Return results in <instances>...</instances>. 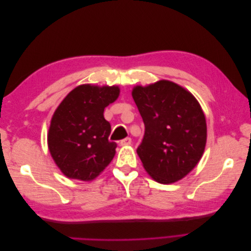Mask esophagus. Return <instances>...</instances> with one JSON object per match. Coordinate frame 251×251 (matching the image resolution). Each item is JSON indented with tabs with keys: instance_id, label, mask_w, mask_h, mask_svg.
Instances as JSON below:
<instances>
[{
	"instance_id": "1",
	"label": "esophagus",
	"mask_w": 251,
	"mask_h": 251,
	"mask_svg": "<svg viewBox=\"0 0 251 251\" xmlns=\"http://www.w3.org/2000/svg\"><path fill=\"white\" fill-rule=\"evenodd\" d=\"M131 142H132V139H131L130 137H126V138H125V139L121 140L119 144H120L121 147H126V146H130Z\"/></svg>"
}]
</instances>
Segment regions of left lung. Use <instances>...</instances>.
Listing matches in <instances>:
<instances>
[{"instance_id":"1","label":"left lung","mask_w":251,"mask_h":251,"mask_svg":"<svg viewBox=\"0 0 251 251\" xmlns=\"http://www.w3.org/2000/svg\"><path fill=\"white\" fill-rule=\"evenodd\" d=\"M132 96L144 124L137 149L143 168L163 184L185 177L206 144V120L198 100L170 80L135 87Z\"/></svg>"}]
</instances>
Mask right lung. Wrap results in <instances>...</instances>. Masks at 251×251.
<instances>
[{"label": "right lung", "mask_w": 251, "mask_h": 251, "mask_svg": "<svg viewBox=\"0 0 251 251\" xmlns=\"http://www.w3.org/2000/svg\"><path fill=\"white\" fill-rule=\"evenodd\" d=\"M117 86L81 85L55 110L48 132V148L65 176L95 179L112 161L117 144L109 141L111 125L104 108L117 100Z\"/></svg>", "instance_id": "add662e5"}]
</instances>
